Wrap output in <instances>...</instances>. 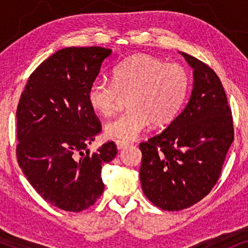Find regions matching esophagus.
I'll return each mask as SVG.
<instances>
[{
	"label": "esophagus",
	"instance_id": "1",
	"mask_svg": "<svg viewBox=\"0 0 248 248\" xmlns=\"http://www.w3.org/2000/svg\"><path fill=\"white\" fill-rule=\"evenodd\" d=\"M126 145H128V142H125V141H116V147L118 150H121V149H124Z\"/></svg>",
	"mask_w": 248,
	"mask_h": 248
}]
</instances>
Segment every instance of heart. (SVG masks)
Here are the masks:
<instances>
[{"instance_id":"heart-1","label":"heart","mask_w":248,"mask_h":248,"mask_svg":"<svg viewBox=\"0 0 248 248\" xmlns=\"http://www.w3.org/2000/svg\"><path fill=\"white\" fill-rule=\"evenodd\" d=\"M188 72L179 64L139 54L118 64L113 81L96 79L88 90V100L97 113L110 116L124 97L130 109L105 125V134L115 140L137 139L152 122L170 123L184 106L189 91Z\"/></svg>"}]
</instances>
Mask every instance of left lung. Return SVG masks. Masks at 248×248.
<instances>
[{
  "mask_svg": "<svg viewBox=\"0 0 248 248\" xmlns=\"http://www.w3.org/2000/svg\"><path fill=\"white\" fill-rule=\"evenodd\" d=\"M193 69L187 105L161 133L140 143L142 191L167 211L189 208L217 184L233 141V124L222 83L215 71L186 53Z\"/></svg>",
  "mask_w": 248,
  "mask_h": 248,
  "instance_id": "8db88e82",
  "label": "left lung"
}]
</instances>
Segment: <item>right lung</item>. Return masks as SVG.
Here are the masks:
<instances>
[{
	"label": "right lung",
	"instance_id": "obj_1",
	"mask_svg": "<svg viewBox=\"0 0 248 248\" xmlns=\"http://www.w3.org/2000/svg\"><path fill=\"white\" fill-rule=\"evenodd\" d=\"M111 49L67 47L31 73L16 108V159L30 185L54 206L90 208L103 194L101 167L116 157L113 141L90 154L101 124L88 90Z\"/></svg>",
	"mask_w": 248,
	"mask_h": 248
}]
</instances>
